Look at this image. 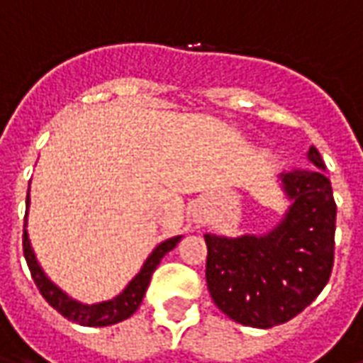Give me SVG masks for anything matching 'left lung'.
<instances>
[{
    "mask_svg": "<svg viewBox=\"0 0 363 363\" xmlns=\"http://www.w3.org/2000/svg\"><path fill=\"white\" fill-rule=\"evenodd\" d=\"M313 167L280 174L291 200L267 235L206 233V281L213 303L245 327L272 328L303 311L327 286L335 264L336 204L325 161L309 147Z\"/></svg>",
    "mask_w": 363,
    "mask_h": 363,
    "instance_id": "left-lung-1",
    "label": "left lung"
}]
</instances>
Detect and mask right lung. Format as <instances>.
I'll return each mask as SVG.
<instances>
[{
    "instance_id": "1",
    "label": "right lung",
    "mask_w": 363,
    "mask_h": 363,
    "mask_svg": "<svg viewBox=\"0 0 363 363\" xmlns=\"http://www.w3.org/2000/svg\"><path fill=\"white\" fill-rule=\"evenodd\" d=\"M25 228H27V223H25ZM179 241H181V235L171 237V239H167V241H163L161 245H157V247L153 249V252L147 257V260L143 262L142 270L138 272V276H135L134 280L128 284L120 296H116L114 299H108V301H103V303L93 305H85L79 303V301H75V299H72L69 296H66L54 281L48 280V276L43 272V268L38 267L35 252L30 249L27 229L23 231V252H25L28 270H30V276H33V280H35L36 288H38V291L43 294L44 299H46L56 311L62 313L67 320H74V323L83 325V327H108V325L120 323V320L128 319L130 315H134L135 309L142 303L143 296H145V289L150 286L153 270L157 268V264L161 262V259L165 257L167 252L173 251Z\"/></svg>"
}]
</instances>
